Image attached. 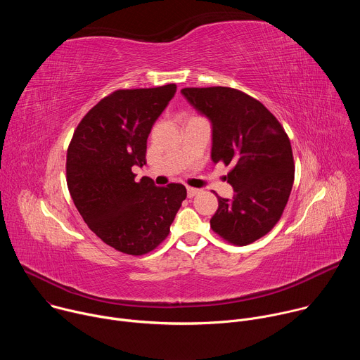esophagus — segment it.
Segmentation results:
<instances>
[{
  "mask_svg": "<svg viewBox=\"0 0 360 360\" xmlns=\"http://www.w3.org/2000/svg\"><path fill=\"white\" fill-rule=\"evenodd\" d=\"M186 191H188V198H193L196 193H199V189H196V188H191V186H189Z\"/></svg>",
  "mask_w": 360,
  "mask_h": 360,
  "instance_id": "1",
  "label": "esophagus"
}]
</instances>
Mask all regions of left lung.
<instances>
[{"label": "left lung", "instance_id": "8db88e82", "mask_svg": "<svg viewBox=\"0 0 360 360\" xmlns=\"http://www.w3.org/2000/svg\"><path fill=\"white\" fill-rule=\"evenodd\" d=\"M181 94L212 125L211 157L232 165V199L218 196L211 228L245 246L266 235L286 207L295 165L290 141L259 101L228 86L184 88Z\"/></svg>", "mask_w": 360, "mask_h": 360}]
</instances>
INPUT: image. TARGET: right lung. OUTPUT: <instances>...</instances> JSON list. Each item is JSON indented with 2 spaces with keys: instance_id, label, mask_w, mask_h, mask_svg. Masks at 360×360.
Returning <instances> with one entry per match:
<instances>
[{
  "instance_id": "1",
  "label": "right lung",
  "mask_w": 360,
  "mask_h": 360,
  "mask_svg": "<svg viewBox=\"0 0 360 360\" xmlns=\"http://www.w3.org/2000/svg\"><path fill=\"white\" fill-rule=\"evenodd\" d=\"M175 92V84L112 92L88 111L68 146L67 184L78 212L98 238L128 255L155 249L186 198L182 184L136 182L132 172L146 164L148 135Z\"/></svg>"
}]
</instances>
